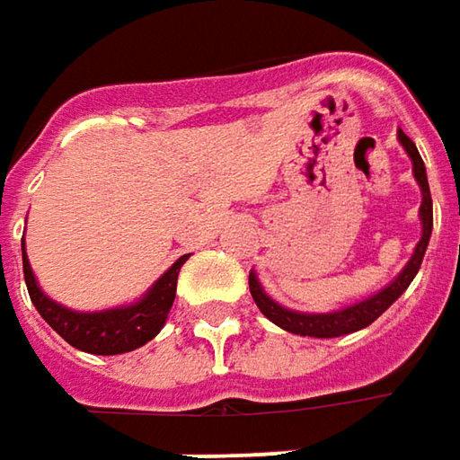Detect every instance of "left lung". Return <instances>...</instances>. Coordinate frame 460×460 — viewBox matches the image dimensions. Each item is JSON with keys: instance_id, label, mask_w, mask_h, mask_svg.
<instances>
[{"instance_id": "obj_1", "label": "left lung", "mask_w": 460, "mask_h": 460, "mask_svg": "<svg viewBox=\"0 0 460 460\" xmlns=\"http://www.w3.org/2000/svg\"><path fill=\"white\" fill-rule=\"evenodd\" d=\"M397 141L400 146L405 149V154L412 162V177L420 187V194H423V202H420V240L415 245V251L410 255V261L405 263V268L397 273L395 279L390 280L387 286H382L377 294L367 296L357 304H349L344 309L337 311H323V314H309V311H296L286 309L283 304H279L276 298H270L266 294V288L261 286V280L255 276V270H251V296L255 301V306L261 309V314L270 319V322L280 326L283 332H291V334H301V337H314V339H334L344 337V334H352V332H359L365 329L375 319H380L385 311L390 309L395 304L400 296L405 294L412 279L418 276L420 270V263H423V255L428 251V243H430V233H433V199H430V187H428V174H425V164L418 154V146L410 141L402 128L397 131Z\"/></svg>"}]
</instances>
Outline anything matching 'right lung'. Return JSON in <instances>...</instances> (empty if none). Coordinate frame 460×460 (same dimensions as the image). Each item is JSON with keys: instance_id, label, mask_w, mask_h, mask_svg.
I'll use <instances>...</instances> for the list:
<instances>
[{"instance_id": "obj_1", "label": "right lung", "mask_w": 460, "mask_h": 460, "mask_svg": "<svg viewBox=\"0 0 460 460\" xmlns=\"http://www.w3.org/2000/svg\"><path fill=\"white\" fill-rule=\"evenodd\" d=\"M190 255L177 258L169 270H164L159 279L151 283V288L134 304H123L113 309L103 311H73L52 301L37 283L30 258L22 243V270H24V283L30 298L40 311V316L50 323L60 337L75 347L80 352L88 354H123L134 352L144 347L146 341L156 337L166 323L169 309L177 296V276Z\"/></svg>"}]
</instances>
